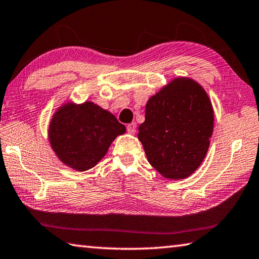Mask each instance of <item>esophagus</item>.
Segmentation results:
<instances>
[{"instance_id": "obj_1", "label": "esophagus", "mask_w": 259, "mask_h": 259, "mask_svg": "<svg viewBox=\"0 0 259 259\" xmlns=\"http://www.w3.org/2000/svg\"><path fill=\"white\" fill-rule=\"evenodd\" d=\"M126 130H128L129 134H135V131H136V123L135 122L129 123V124L126 125Z\"/></svg>"}]
</instances>
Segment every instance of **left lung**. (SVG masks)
Masks as SVG:
<instances>
[{"label": "left lung", "mask_w": 259, "mask_h": 259, "mask_svg": "<svg viewBox=\"0 0 259 259\" xmlns=\"http://www.w3.org/2000/svg\"><path fill=\"white\" fill-rule=\"evenodd\" d=\"M214 113L207 93L191 78L179 77L152 96L138 139L147 160L163 178L182 180L203 162Z\"/></svg>", "instance_id": "8db88e82"}]
</instances>
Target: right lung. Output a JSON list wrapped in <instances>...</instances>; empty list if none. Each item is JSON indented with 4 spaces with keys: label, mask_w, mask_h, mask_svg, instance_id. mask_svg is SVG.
<instances>
[{
    "label": "right lung",
    "mask_w": 259,
    "mask_h": 259,
    "mask_svg": "<svg viewBox=\"0 0 259 259\" xmlns=\"http://www.w3.org/2000/svg\"><path fill=\"white\" fill-rule=\"evenodd\" d=\"M124 133L125 126L94 102H67L53 115L48 138L65 166L85 171L96 166L114 139Z\"/></svg>",
    "instance_id": "right-lung-1"
}]
</instances>
